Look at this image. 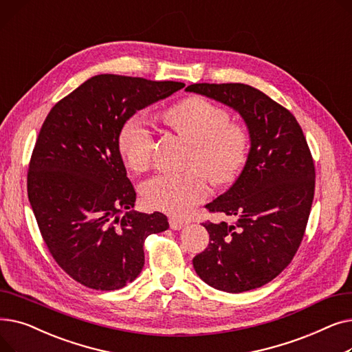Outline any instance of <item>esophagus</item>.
Instances as JSON below:
<instances>
[{
	"label": "esophagus",
	"instance_id": "34e87169",
	"mask_svg": "<svg viewBox=\"0 0 352 352\" xmlns=\"http://www.w3.org/2000/svg\"><path fill=\"white\" fill-rule=\"evenodd\" d=\"M184 226H186V223L181 219H177V218H170V227L173 230H181Z\"/></svg>",
	"mask_w": 352,
	"mask_h": 352
}]
</instances>
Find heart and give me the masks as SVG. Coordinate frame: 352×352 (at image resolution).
Listing matches in <instances>:
<instances>
[{"label":"heart","mask_w":352,"mask_h":352,"mask_svg":"<svg viewBox=\"0 0 352 352\" xmlns=\"http://www.w3.org/2000/svg\"><path fill=\"white\" fill-rule=\"evenodd\" d=\"M165 122L192 142L187 166L181 174H158L142 187L150 207L173 217H187L211 194L210 177L226 184L235 178L248 155L245 129L228 122L227 111L204 97H191L165 111ZM120 153L129 168L141 173L151 165L155 137L141 113L129 117L118 135Z\"/></svg>","instance_id":"b5f03b06"}]
</instances>
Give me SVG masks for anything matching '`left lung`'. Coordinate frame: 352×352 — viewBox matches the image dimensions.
Returning a JSON list of instances; mask_svg holds the SVG:
<instances>
[{
    "instance_id": "8db88e82",
    "label": "left lung",
    "mask_w": 352,
    "mask_h": 352,
    "mask_svg": "<svg viewBox=\"0 0 352 352\" xmlns=\"http://www.w3.org/2000/svg\"><path fill=\"white\" fill-rule=\"evenodd\" d=\"M186 89L238 111L251 138L241 174L206 206L235 223H202L210 244L194 256V270L219 291L260 288L288 267L304 238L316 191L309 146L289 111L251 85L201 82Z\"/></svg>"
}]
</instances>
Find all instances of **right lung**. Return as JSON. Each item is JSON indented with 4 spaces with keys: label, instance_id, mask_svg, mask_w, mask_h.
<instances>
[{
    "label": "right lung",
    "instance_id": "1",
    "mask_svg": "<svg viewBox=\"0 0 352 352\" xmlns=\"http://www.w3.org/2000/svg\"><path fill=\"white\" fill-rule=\"evenodd\" d=\"M182 82L100 74L48 113L31 154L27 191L52 258L84 287L114 291L144 267V241L168 228L161 212L138 214L118 135L137 111Z\"/></svg>",
    "mask_w": 352,
    "mask_h": 352
}]
</instances>
